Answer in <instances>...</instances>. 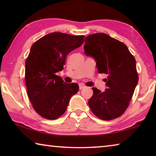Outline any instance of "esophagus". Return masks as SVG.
I'll use <instances>...</instances> for the list:
<instances>
[{
    "mask_svg": "<svg viewBox=\"0 0 156 156\" xmlns=\"http://www.w3.org/2000/svg\"><path fill=\"white\" fill-rule=\"evenodd\" d=\"M85 87H86L85 85H84L83 84H80V85H79V89H80V90H81V89H83Z\"/></svg>",
    "mask_w": 156,
    "mask_h": 156,
    "instance_id": "obj_1",
    "label": "esophagus"
}]
</instances>
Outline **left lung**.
Here are the masks:
<instances>
[{"label":"left lung","mask_w":156,"mask_h":156,"mask_svg":"<svg viewBox=\"0 0 156 156\" xmlns=\"http://www.w3.org/2000/svg\"><path fill=\"white\" fill-rule=\"evenodd\" d=\"M84 53L94 58L99 73H105L107 89L93 87L88 104L98 118L111 120L122 115L128 107L138 82L136 59L122 42L104 33L85 38Z\"/></svg>","instance_id":"left-lung-1"}]
</instances>
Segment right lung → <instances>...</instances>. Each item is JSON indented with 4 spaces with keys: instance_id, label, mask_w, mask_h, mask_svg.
<instances>
[{
    "instance_id": "1",
    "label": "right lung",
    "mask_w": 156,
    "mask_h": 156,
    "mask_svg": "<svg viewBox=\"0 0 156 156\" xmlns=\"http://www.w3.org/2000/svg\"><path fill=\"white\" fill-rule=\"evenodd\" d=\"M84 36L54 32L42 37L31 46L25 62V83L28 97L37 113L55 120L67 109L76 83L68 84L56 73L63 69L66 57L84 43Z\"/></svg>"
}]
</instances>
